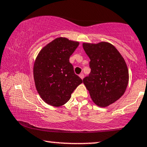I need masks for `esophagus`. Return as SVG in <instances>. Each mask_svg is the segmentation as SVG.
I'll return each instance as SVG.
<instances>
[{"mask_svg":"<svg viewBox=\"0 0 147 147\" xmlns=\"http://www.w3.org/2000/svg\"><path fill=\"white\" fill-rule=\"evenodd\" d=\"M79 76H80V78L82 80V79H83V78H84V74H83L82 73H81L80 74V75H79Z\"/></svg>","mask_w":147,"mask_h":147,"instance_id":"34e87169","label":"esophagus"}]
</instances>
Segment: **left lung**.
I'll list each match as a JSON object with an SVG mask.
<instances>
[{"instance_id":"1","label":"left lung","mask_w":147,"mask_h":147,"mask_svg":"<svg viewBox=\"0 0 147 147\" xmlns=\"http://www.w3.org/2000/svg\"><path fill=\"white\" fill-rule=\"evenodd\" d=\"M90 58V73L83 79L92 101L100 107L113 104L124 94L129 81L124 59L113 45L107 42H84Z\"/></svg>"}]
</instances>
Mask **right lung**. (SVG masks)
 <instances>
[{"label": "right lung", "instance_id": "right-lung-1", "mask_svg": "<svg viewBox=\"0 0 147 147\" xmlns=\"http://www.w3.org/2000/svg\"><path fill=\"white\" fill-rule=\"evenodd\" d=\"M78 45L79 42L59 37L47 44L38 54L34 64V79L36 90L46 103L63 105L82 83L69 60Z\"/></svg>", "mask_w": 147, "mask_h": 147}]
</instances>
